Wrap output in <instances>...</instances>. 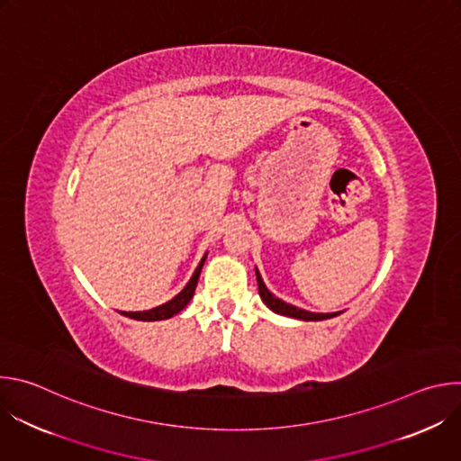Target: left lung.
Here are the masks:
<instances>
[{"label":"left lung","mask_w":461,"mask_h":461,"mask_svg":"<svg viewBox=\"0 0 461 461\" xmlns=\"http://www.w3.org/2000/svg\"><path fill=\"white\" fill-rule=\"evenodd\" d=\"M255 276H257V285H258V295L260 299L265 301V304L276 312V313H281V315H286V317H294V319H301V321H322V319H330V317H336L339 315L341 312H336V313H315V312H306L303 308H297L294 304H288L285 301H281L279 297H276L265 285V281H262L260 274L257 272L255 268Z\"/></svg>","instance_id":"1"}]
</instances>
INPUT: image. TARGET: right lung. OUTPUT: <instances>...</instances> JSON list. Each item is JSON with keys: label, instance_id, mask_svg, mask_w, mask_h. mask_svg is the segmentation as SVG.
Listing matches in <instances>:
<instances>
[{"label": "right lung", "instance_id": "right-lung-1", "mask_svg": "<svg viewBox=\"0 0 461 461\" xmlns=\"http://www.w3.org/2000/svg\"><path fill=\"white\" fill-rule=\"evenodd\" d=\"M204 260H206V255L203 257V260L199 262V267H196L193 277L189 279V283L185 285V288L175 295L171 301H167L166 304H160L157 308H151V310H144V312H122L125 317H131V319H137V321H162V319H169L173 317L175 313H178L180 310L185 308V304L191 301L193 294H194V288H196V283H199V277H201V270L204 267Z\"/></svg>", "mask_w": 461, "mask_h": 461}]
</instances>
